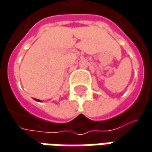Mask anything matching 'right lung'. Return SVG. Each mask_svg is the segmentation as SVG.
I'll return each mask as SVG.
<instances>
[{
  "label": "right lung",
  "instance_id": "right-lung-1",
  "mask_svg": "<svg viewBox=\"0 0 152 152\" xmlns=\"http://www.w3.org/2000/svg\"><path fill=\"white\" fill-rule=\"evenodd\" d=\"M35 100H36V101H38V102H39L40 100H39V99H35Z\"/></svg>",
  "mask_w": 152,
  "mask_h": 152
}]
</instances>
